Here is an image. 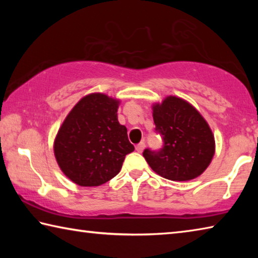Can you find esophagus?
Listing matches in <instances>:
<instances>
[{"mask_svg":"<svg viewBox=\"0 0 258 258\" xmlns=\"http://www.w3.org/2000/svg\"><path fill=\"white\" fill-rule=\"evenodd\" d=\"M145 147H146L145 142H141V143H139V145H137V147H135V150H137L138 152H142L143 149H145Z\"/></svg>","mask_w":258,"mask_h":258,"instance_id":"34e87169","label":"esophagus"}]
</instances>
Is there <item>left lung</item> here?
<instances>
[{"label": "left lung", "instance_id": "8db88e82", "mask_svg": "<svg viewBox=\"0 0 258 258\" xmlns=\"http://www.w3.org/2000/svg\"><path fill=\"white\" fill-rule=\"evenodd\" d=\"M152 111L155 130L164 142L158 151H143L152 171L172 181H189L203 174L215 154V140L204 117L173 95L155 103Z\"/></svg>", "mask_w": 258, "mask_h": 258}]
</instances>
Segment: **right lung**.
Wrapping results in <instances>:
<instances>
[{
  "mask_svg": "<svg viewBox=\"0 0 258 258\" xmlns=\"http://www.w3.org/2000/svg\"><path fill=\"white\" fill-rule=\"evenodd\" d=\"M119 100L102 93L82 98L68 113L54 140V156L69 180L98 186L119 173L134 151L127 128L117 118Z\"/></svg>",
  "mask_w": 258,
  "mask_h": 258,
  "instance_id": "right-lung-1",
  "label": "right lung"
}]
</instances>
